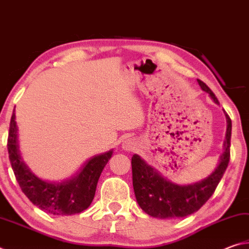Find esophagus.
Masks as SVG:
<instances>
[{"instance_id":"esophagus-1","label":"esophagus","mask_w":249,"mask_h":249,"mask_svg":"<svg viewBox=\"0 0 249 249\" xmlns=\"http://www.w3.org/2000/svg\"><path fill=\"white\" fill-rule=\"evenodd\" d=\"M123 148L126 150H133L135 148V142L133 141L127 140L126 142H124Z\"/></svg>"}]
</instances>
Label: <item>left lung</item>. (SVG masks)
Here are the masks:
<instances>
[{"instance_id":"left-lung-1","label":"left lung","mask_w":249,"mask_h":249,"mask_svg":"<svg viewBox=\"0 0 249 249\" xmlns=\"http://www.w3.org/2000/svg\"><path fill=\"white\" fill-rule=\"evenodd\" d=\"M201 89L209 93L214 102L218 100L206 84L197 79ZM226 116V134L223 154L218 165L205 179L187 185L171 182L138 155L132 157L133 187L137 203L148 215L158 218H178L196 212L215 191L230 162L231 121Z\"/></svg>"}]
</instances>
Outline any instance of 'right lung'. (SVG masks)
Instances as JSON below:
<instances>
[{
  "label": "right lung",
  "instance_id": "right-lung-1",
  "mask_svg": "<svg viewBox=\"0 0 249 249\" xmlns=\"http://www.w3.org/2000/svg\"><path fill=\"white\" fill-rule=\"evenodd\" d=\"M8 157L22 191L34 205L53 215H72L88 209L93 201L96 184L113 149L88 159L71 178L47 182L29 170L19 153L15 111L12 114L7 140Z\"/></svg>",
  "mask_w": 249,
  "mask_h": 249
}]
</instances>
